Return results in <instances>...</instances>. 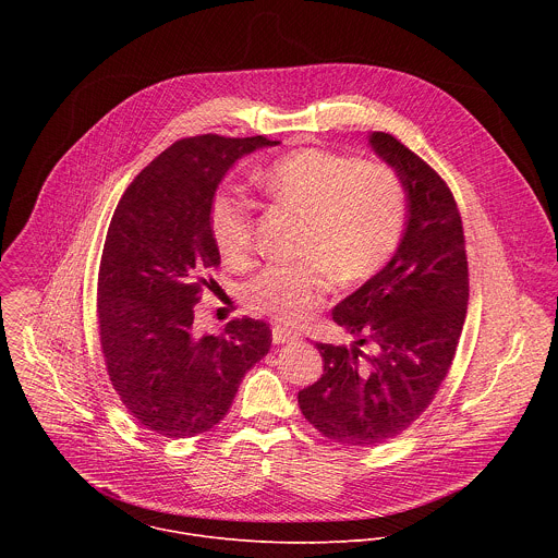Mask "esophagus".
Here are the masks:
<instances>
[{
	"instance_id": "34e87169",
	"label": "esophagus",
	"mask_w": 558,
	"mask_h": 558,
	"mask_svg": "<svg viewBox=\"0 0 558 558\" xmlns=\"http://www.w3.org/2000/svg\"><path fill=\"white\" fill-rule=\"evenodd\" d=\"M271 336H274V344H289V342H295L300 338L295 331H291L287 327H280V325L274 327Z\"/></svg>"
}]
</instances>
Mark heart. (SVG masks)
Masks as SVG:
<instances>
[{"label": "heart", "mask_w": 558, "mask_h": 558, "mask_svg": "<svg viewBox=\"0 0 558 558\" xmlns=\"http://www.w3.org/2000/svg\"><path fill=\"white\" fill-rule=\"evenodd\" d=\"M260 187L280 205L306 216L300 263L271 265L245 287L247 304L284 325H300L320 306L331 278L355 284L392 256L407 222V187L384 163L329 149L289 151L263 172ZM209 229L220 256L243 265L254 252L256 203L241 190H222L209 205Z\"/></svg>", "instance_id": "heart-1"}]
</instances>
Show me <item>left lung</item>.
I'll list each match as a JSON object with an SVG mask.
<instances>
[{
    "label": "left lung",
    "mask_w": 558,
    "mask_h": 558,
    "mask_svg": "<svg viewBox=\"0 0 558 558\" xmlns=\"http://www.w3.org/2000/svg\"><path fill=\"white\" fill-rule=\"evenodd\" d=\"M402 177L407 229L388 265L333 308L351 347L315 344L325 373L298 392L302 415L344 446L404 433L435 400L468 308L463 227L444 179L386 132L368 136Z\"/></svg>",
    "instance_id": "left-lung-1"
}]
</instances>
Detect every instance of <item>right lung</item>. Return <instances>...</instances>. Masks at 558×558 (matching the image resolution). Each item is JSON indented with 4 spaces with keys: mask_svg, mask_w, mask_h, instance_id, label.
I'll use <instances>...</instances> for the list:
<instances>
[{
    "mask_svg": "<svg viewBox=\"0 0 558 558\" xmlns=\"http://www.w3.org/2000/svg\"><path fill=\"white\" fill-rule=\"evenodd\" d=\"M267 136L181 138L141 170L108 227L97 315L110 381L147 430L185 439L214 428L245 373L271 347L254 317L227 323L220 336L194 331V304L220 265L209 205L229 168Z\"/></svg>",
    "mask_w": 558,
    "mask_h": 558,
    "instance_id": "add662e5",
    "label": "right lung"
}]
</instances>
